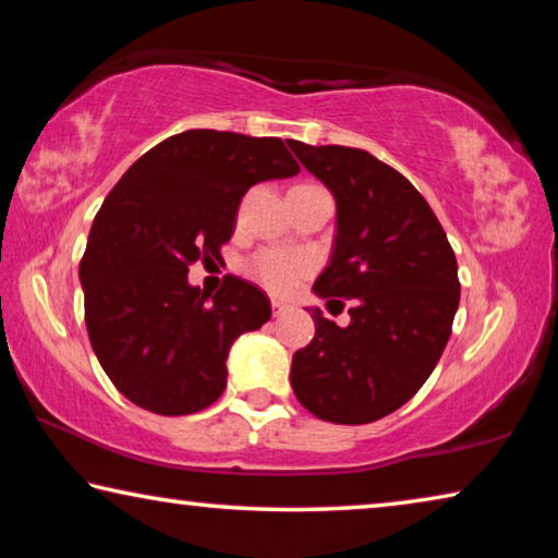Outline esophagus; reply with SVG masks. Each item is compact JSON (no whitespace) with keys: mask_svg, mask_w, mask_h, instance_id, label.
Instances as JSON below:
<instances>
[{"mask_svg":"<svg viewBox=\"0 0 558 558\" xmlns=\"http://www.w3.org/2000/svg\"><path fill=\"white\" fill-rule=\"evenodd\" d=\"M288 310H290V305L286 300H272V315H276V317H280L282 313H288Z\"/></svg>","mask_w":558,"mask_h":558,"instance_id":"1","label":"esophagus"}]
</instances>
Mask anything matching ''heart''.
<instances>
[{
	"mask_svg": "<svg viewBox=\"0 0 558 558\" xmlns=\"http://www.w3.org/2000/svg\"><path fill=\"white\" fill-rule=\"evenodd\" d=\"M315 260L302 251H288V248H266L256 253L248 260V276L260 282L263 288L278 295L295 290L302 280L310 276Z\"/></svg>",
	"mask_w": 558,
	"mask_h": 558,
	"instance_id": "heart-1",
	"label": "heart"
}]
</instances>
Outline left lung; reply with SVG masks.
<instances>
[{
  "label": "left lung",
  "mask_w": 558,
  "mask_h": 558,
  "mask_svg": "<svg viewBox=\"0 0 558 558\" xmlns=\"http://www.w3.org/2000/svg\"><path fill=\"white\" fill-rule=\"evenodd\" d=\"M337 204L335 243L315 295L352 300L339 327L310 307L315 339L292 354L290 384L317 418L362 426L411 399L450 339L458 263L426 199L393 167L356 147L288 140Z\"/></svg>",
  "instance_id": "1"
}]
</instances>
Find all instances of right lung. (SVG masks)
I'll return each mask as SVG.
<instances>
[{"label":"right lung","instance_id":"obj_1","mask_svg":"<svg viewBox=\"0 0 558 558\" xmlns=\"http://www.w3.org/2000/svg\"><path fill=\"white\" fill-rule=\"evenodd\" d=\"M298 172L278 137L186 130L112 186L78 272L90 347L125 399L186 415L223 393L231 344L268 323L270 300L235 276L206 295L189 266L221 256L253 184Z\"/></svg>","mask_w":558,"mask_h":558}]
</instances>
